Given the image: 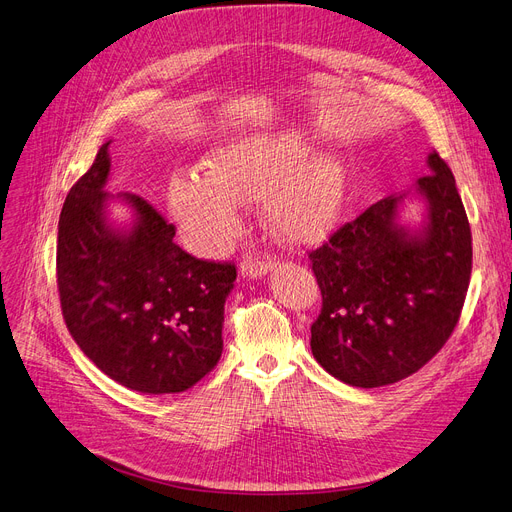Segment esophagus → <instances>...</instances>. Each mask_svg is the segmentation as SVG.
<instances>
[{"instance_id": "1", "label": "esophagus", "mask_w": 512, "mask_h": 512, "mask_svg": "<svg viewBox=\"0 0 512 512\" xmlns=\"http://www.w3.org/2000/svg\"><path fill=\"white\" fill-rule=\"evenodd\" d=\"M273 260L271 258H260V256H245L241 262V275L250 279H260L273 271Z\"/></svg>"}]
</instances>
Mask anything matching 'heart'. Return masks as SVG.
I'll use <instances>...</instances> for the list:
<instances>
[{"label":"heart","mask_w":512,"mask_h":512,"mask_svg":"<svg viewBox=\"0 0 512 512\" xmlns=\"http://www.w3.org/2000/svg\"><path fill=\"white\" fill-rule=\"evenodd\" d=\"M313 153L298 130L241 134L206 157V170L172 178L168 210L191 248L218 254L237 237L241 201H264V222L283 243L330 237L346 210L351 166L340 153Z\"/></svg>","instance_id":"1"}]
</instances>
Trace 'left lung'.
I'll use <instances>...</instances> for the list:
<instances>
[{
	"instance_id": "8db88e82",
	"label": "left lung",
	"mask_w": 512,
	"mask_h": 512,
	"mask_svg": "<svg viewBox=\"0 0 512 512\" xmlns=\"http://www.w3.org/2000/svg\"><path fill=\"white\" fill-rule=\"evenodd\" d=\"M428 174L384 197L311 252L323 306L311 325V351L344 384L399 382L431 361L460 319L473 269L468 218L447 163L433 151ZM427 218L400 222L405 198Z\"/></svg>"
}]
</instances>
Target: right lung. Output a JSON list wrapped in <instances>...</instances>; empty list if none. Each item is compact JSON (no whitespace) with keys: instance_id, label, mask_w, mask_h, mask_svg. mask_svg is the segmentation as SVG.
Returning <instances> with one entry per match:
<instances>
[{"instance_id":"obj_1","label":"right lung","mask_w":512,"mask_h":512,"mask_svg":"<svg viewBox=\"0 0 512 512\" xmlns=\"http://www.w3.org/2000/svg\"><path fill=\"white\" fill-rule=\"evenodd\" d=\"M111 140L71 187L58 222L56 277L63 317L84 355L121 386L145 395L182 393L222 355L224 302L235 264L197 260L176 229L134 193L111 195ZM133 210L115 225L108 206Z\"/></svg>"}]
</instances>
